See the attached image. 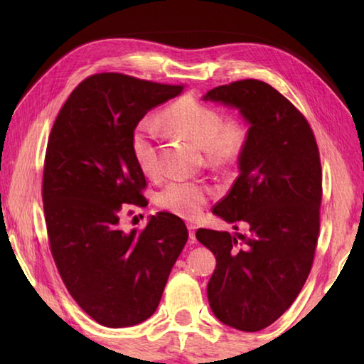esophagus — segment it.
Listing matches in <instances>:
<instances>
[{
	"label": "esophagus",
	"mask_w": 364,
	"mask_h": 364,
	"mask_svg": "<svg viewBox=\"0 0 364 364\" xmlns=\"http://www.w3.org/2000/svg\"><path fill=\"white\" fill-rule=\"evenodd\" d=\"M188 230H189L191 242H194L196 241V230H197V226L194 223H188Z\"/></svg>",
	"instance_id": "1"
}]
</instances>
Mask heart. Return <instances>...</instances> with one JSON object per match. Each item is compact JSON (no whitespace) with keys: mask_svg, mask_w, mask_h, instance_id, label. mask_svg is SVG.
I'll use <instances>...</instances> for the list:
<instances>
[{"mask_svg":"<svg viewBox=\"0 0 364 364\" xmlns=\"http://www.w3.org/2000/svg\"><path fill=\"white\" fill-rule=\"evenodd\" d=\"M160 123L193 139L204 149L208 162L217 167L236 162L250 139L249 123L242 117H223L218 109L194 97H181L171 104L160 115ZM157 139L159 128L151 120L141 122L132 136L134 162L149 178L160 171ZM208 199L210 189L205 184L188 180H171L156 194L160 208L186 218L199 217Z\"/></svg>","mask_w":364,"mask_h":364,"instance_id":"obj_1","label":"heart"}]
</instances>
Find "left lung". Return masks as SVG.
<instances>
[{"label": "left lung", "mask_w": 364, "mask_h": 364, "mask_svg": "<svg viewBox=\"0 0 364 364\" xmlns=\"http://www.w3.org/2000/svg\"><path fill=\"white\" fill-rule=\"evenodd\" d=\"M204 101L237 107L250 123L239 176L212 208L247 232L200 228L196 237L217 258L207 286L213 315L255 332L292 305L310 274L323 197L319 151L305 115L260 80L217 86Z\"/></svg>", "instance_id": "1"}]
</instances>
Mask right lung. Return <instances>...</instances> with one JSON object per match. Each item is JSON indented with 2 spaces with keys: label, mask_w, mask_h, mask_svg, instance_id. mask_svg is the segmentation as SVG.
<instances>
[{
  "label": "right lung",
  "mask_w": 364,
  "mask_h": 364,
  "mask_svg": "<svg viewBox=\"0 0 364 364\" xmlns=\"http://www.w3.org/2000/svg\"><path fill=\"white\" fill-rule=\"evenodd\" d=\"M123 73L85 78L59 110L43 168V208L49 249L67 291L107 328L152 316L188 241L184 221L168 212L125 232L128 205H147L146 176L132 136L147 110L183 91Z\"/></svg>",
  "instance_id": "add662e5"
}]
</instances>
